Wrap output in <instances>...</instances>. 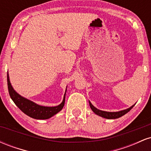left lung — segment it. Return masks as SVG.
Returning a JSON list of instances; mask_svg holds the SVG:
<instances>
[{
  "label": "left lung",
  "mask_w": 151,
  "mask_h": 151,
  "mask_svg": "<svg viewBox=\"0 0 151 151\" xmlns=\"http://www.w3.org/2000/svg\"><path fill=\"white\" fill-rule=\"evenodd\" d=\"M89 102L90 107H91V110L93 111V113L96 114V115L105 118V119H118V118H119V117H121L122 116L125 115L126 114H127L128 112H129L133 106H134L135 104H135L134 105L131 106L129 107V108L124 109V110H122V111H119L109 112V111H104L99 110V109H96V107L93 106L91 104V103L89 101Z\"/></svg>",
  "instance_id": "left-lung-1"
}]
</instances>
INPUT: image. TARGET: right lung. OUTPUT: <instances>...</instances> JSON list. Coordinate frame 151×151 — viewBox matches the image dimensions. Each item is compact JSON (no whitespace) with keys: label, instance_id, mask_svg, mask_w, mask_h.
I'll use <instances>...</instances> for the list:
<instances>
[{"label":"right lung","instance_id":"1","mask_svg":"<svg viewBox=\"0 0 151 151\" xmlns=\"http://www.w3.org/2000/svg\"><path fill=\"white\" fill-rule=\"evenodd\" d=\"M7 81H8V91H9L10 98L12 99L15 105L24 114H25L26 115L31 118H33L35 119H40V120L48 119L55 116L56 114H58V112H60L65 105V94L67 89H66L65 93L64 95L63 101L60 105L56 106H44L37 104L23 97L18 93H17L11 85L8 72L7 74Z\"/></svg>","mask_w":151,"mask_h":151}]
</instances>
